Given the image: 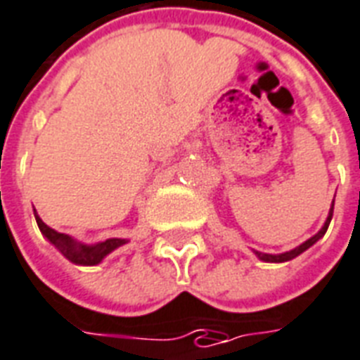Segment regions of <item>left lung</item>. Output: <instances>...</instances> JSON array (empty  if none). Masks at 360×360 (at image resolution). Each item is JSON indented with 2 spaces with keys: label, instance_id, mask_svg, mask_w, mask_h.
<instances>
[{
  "label": "left lung",
  "instance_id": "8db88e82",
  "mask_svg": "<svg viewBox=\"0 0 360 360\" xmlns=\"http://www.w3.org/2000/svg\"><path fill=\"white\" fill-rule=\"evenodd\" d=\"M332 212H334V205L330 207L328 218H326V221H324V226L321 228V231L313 235L311 239H307L305 243H302L300 247L292 248V250H288V252H283V254H266V252H258V250H254V252H256V256H258V258H260V260H264V262H288V260H292V258L300 256V254L304 252V250H307L309 247H313V245H315V243H317L324 233H326V229H328V224H330V220H332Z\"/></svg>",
  "mask_w": 360,
  "mask_h": 360
}]
</instances>
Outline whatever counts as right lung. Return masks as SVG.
Segmentation results:
<instances>
[{"label": "right lung", "instance_id": "1", "mask_svg": "<svg viewBox=\"0 0 360 360\" xmlns=\"http://www.w3.org/2000/svg\"><path fill=\"white\" fill-rule=\"evenodd\" d=\"M34 214H36V209H34ZM36 221L39 229H41V233L47 237V241L51 245H55L56 250L64 258H68L72 264H77V266H96L106 258L108 254L127 243V239H106V241L96 243V245H83V243L74 241L70 235L58 233L56 229L49 228L37 214Z\"/></svg>", "mask_w": 360, "mask_h": 360}]
</instances>
